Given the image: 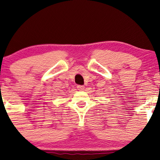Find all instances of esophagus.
Instances as JSON below:
<instances>
[{"instance_id":"obj_1","label":"esophagus","mask_w":160,"mask_h":160,"mask_svg":"<svg viewBox=\"0 0 160 160\" xmlns=\"http://www.w3.org/2000/svg\"><path fill=\"white\" fill-rule=\"evenodd\" d=\"M77 88H78V90L82 91V90H83L84 88H85V86H80V85H78V86H77Z\"/></svg>"}]
</instances>
